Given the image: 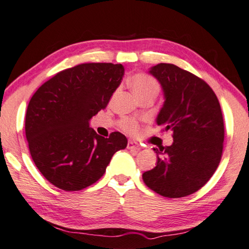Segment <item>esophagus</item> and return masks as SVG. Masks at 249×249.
<instances>
[{"label": "esophagus", "mask_w": 249, "mask_h": 249, "mask_svg": "<svg viewBox=\"0 0 249 249\" xmlns=\"http://www.w3.org/2000/svg\"><path fill=\"white\" fill-rule=\"evenodd\" d=\"M127 147H128L129 150H140L141 149V145L139 144V143L136 142V141H129Z\"/></svg>", "instance_id": "obj_1"}]
</instances>
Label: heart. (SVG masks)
Segmentation results:
<instances>
[{"label": "heart", "instance_id": "heart-1", "mask_svg": "<svg viewBox=\"0 0 249 249\" xmlns=\"http://www.w3.org/2000/svg\"><path fill=\"white\" fill-rule=\"evenodd\" d=\"M130 85H131L132 90L138 96L139 99L146 97V96H153V97H155L160 93V83L153 76L146 73L134 74L131 80H130ZM120 127L124 131L131 134V136H137L139 131H140V125H139L138 121L131 119V118L122 119Z\"/></svg>", "mask_w": 249, "mask_h": 249}]
</instances>
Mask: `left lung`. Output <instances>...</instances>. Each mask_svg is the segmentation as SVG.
Instances as JSON below:
<instances>
[{"label": "left lung", "mask_w": 249, "mask_h": 249, "mask_svg": "<svg viewBox=\"0 0 249 249\" xmlns=\"http://www.w3.org/2000/svg\"><path fill=\"white\" fill-rule=\"evenodd\" d=\"M150 73L165 95L156 122L163 131L171 130L174 142L153 147L158 163L143 181L163 197H186L202 188L220 164L224 121L219 99L202 78L175 64L160 63Z\"/></svg>", "instance_id": "obj_1"}]
</instances>
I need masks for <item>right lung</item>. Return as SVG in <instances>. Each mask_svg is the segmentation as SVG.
<instances>
[{"instance_id":"add662e5","label":"right lung","mask_w":249,"mask_h":249,"mask_svg":"<svg viewBox=\"0 0 249 249\" xmlns=\"http://www.w3.org/2000/svg\"><path fill=\"white\" fill-rule=\"evenodd\" d=\"M124 73L121 64L83 63L65 69L33 95L25 118L30 155L46 179L65 191H78L102 178L117 151L128 140L89 128L105 109Z\"/></svg>"}]
</instances>
